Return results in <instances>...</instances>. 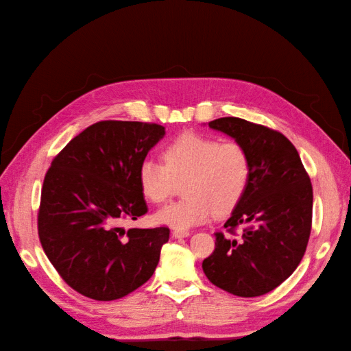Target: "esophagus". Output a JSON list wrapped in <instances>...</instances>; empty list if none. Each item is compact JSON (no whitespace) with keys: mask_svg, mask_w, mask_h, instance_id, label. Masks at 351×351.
I'll use <instances>...</instances> for the list:
<instances>
[{"mask_svg":"<svg viewBox=\"0 0 351 351\" xmlns=\"http://www.w3.org/2000/svg\"><path fill=\"white\" fill-rule=\"evenodd\" d=\"M171 237L173 238H185V237H190V232L189 230H173V232H171Z\"/></svg>","mask_w":351,"mask_h":351,"instance_id":"34e87169","label":"esophagus"}]
</instances>
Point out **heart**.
<instances>
[{"label": "heart", "mask_w": 351, "mask_h": 351, "mask_svg": "<svg viewBox=\"0 0 351 351\" xmlns=\"http://www.w3.org/2000/svg\"><path fill=\"white\" fill-rule=\"evenodd\" d=\"M162 160L145 158L137 178L143 196L154 204L166 200L176 182H182L184 197L155 213L158 225L187 230L211 220L214 213H229L240 204L252 175L245 147L197 134H184L164 147Z\"/></svg>", "instance_id": "heart-1"}]
</instances>
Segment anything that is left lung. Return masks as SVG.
Segmentation results:
<instances>
[{
  "instance_id": "1",
  "label": "left lung",
  "mask_w": 351,
  "mask_h": 351,
  "mask_svg": "<svg viewBox=\"0 0 351 351\" xmlns=\"http://www.w3.org/2000/svg\"><path fill=\"white\" fill-rule=\"evenodd\" d=\"M250 155L245 195L225 228L244 229L240 240L215 232V249L202 268L215 287L238 297L270 293L294 273L306 250L312 223V185L299 152L283 134L244 121L208 122Z\"/></svg>"
}]
</instances>
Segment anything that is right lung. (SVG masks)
Masks as SVG:
<instances>
[{
  "label": "right lung",
  "mask_w": 351,
  "mask_h": 351,
  "mask_svg": "<svg viewBox=\"0 0 351 351\" xmlns=\"http://www.w3.org/2000/svg\"><path fill=\"white\" fill-rule=\"evenodd\" d=\"M164 136L166 128L156 123L104 121L72 138L51 162L39 238L58 274L88 299H122L158 265L170 230L119 225L147 213L137 171Z\"/></svg>",
  "instance_id": "1"
}]
</instances>
